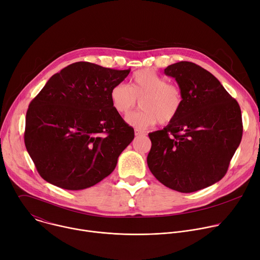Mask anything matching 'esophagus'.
<instances>
[{
	"mask_svg": "<svg viewBox=\"0 0 260 260\" xmlns=\"http://www.w3.org/2000/svg\"><path fill=\"white\" fill-rule=\"evenodd\" d=\"M134 134L137 136V135H141L143 134V131H141L139 129H134Z\"/></svg>",
	"mask_w": 260,
	"mask_h": 260,
	"instance_id": "esophagus-1",
	"label": "esophagus"
}]
</instances>
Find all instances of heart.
Wrapping results in <instances>:
<instances>
[{
	"mask_svg": "<svg viewBox=\"0 0 260 260\" xmlns=\"http://www.w3.org/2000/svg\"><path fill=\"white\" fill-rule=\"evenodd\" d=\"M109 94L113 109L123 115L130 113L139 100L143 109L128 115L126 121L141 130L148 129L158 122H172L183 105L180 86L169 83L165 77L151 70L135 72L128 86L117 83L111 87Z\"/></svg>",
	"mask_w": 260,
	"mask_h": 260,
	"instance_id": "1",
	"label": "heart"
}]
</instances>
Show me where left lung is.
Masks as SVG:
<instances>
[{"instance_id": "8db88e82", "label": "left lung", "mask_w": 260, "mask_h": 260, "mask_svg": "<svg viewBox=\"0 0 260 260\" xmlns=\"http://www.w3.org/2000/svg\"><path fill=\"white\" fill-rule=\"evenodd\" d=\"M165 74L180 86L183 105L167 127L149 133L147 162L167 187L193 192L225 176L242 141V112L221 82L196 63L177 62Z\"/></svg>"}]
</instances>
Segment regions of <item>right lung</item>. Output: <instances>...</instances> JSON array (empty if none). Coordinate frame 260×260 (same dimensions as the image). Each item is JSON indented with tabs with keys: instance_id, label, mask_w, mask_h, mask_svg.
<instances>
[{
	"instance_id": "right-lung-1",
	"label": "right lung",
	"mask_w": 260,
	"mask_h": 260,
	"mask_svg": "<svg viewBox=\"0 0 260 260\" xmlns=\"http://www.w3.org/2000/svg\"><path fill=\"white\" fill-rule=\"evenodd\" d=\"M129 73L76 62L53 75L32 100L25 145L44 180L80 190L113 172L134 130L113 109L109 93Z\"/></svg>"
}]
</instances>
